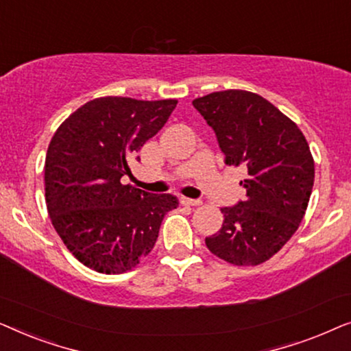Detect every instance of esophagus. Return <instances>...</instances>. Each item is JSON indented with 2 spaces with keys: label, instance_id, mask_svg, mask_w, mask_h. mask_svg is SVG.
Segmentation results:
<instances>
[{
  "label": "esophagus",
  "instance_id": "obj_1",
  "mask_svg": "<svg viewBox=\"0 0 351 351\" xmlns=\"http://www.w3.org/2000/svg\"><path fill=\"white\" fill-rule=\"evenodd\" d=\"M182 204H185V206H201V204H203V201H201V199L184 198V199H182Z\"/></svg>",
  "mask_w": 351,
  "mask_h": 351
}]
</instances>
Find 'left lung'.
I'll return each instance as SVG.
<instances>
[{
	"label": "left lung",
	"instance_id": "1",
	"mask_svg": "<svg viewBox=\"0 0 351 351\" xmlns=\"http://www.w3.org/2000/svg\"><path fill=\"white\" fill-rule=\"evenodd\" d=\"M193 107L214 129L228 166H244L246 199L223 208L222 228L206 238L214 256L238 267L261 265L297 232L308 206L315 161L299 126L262 95L210 93Z\"/></svg>",
	"mask_w": 351,
	"mask_h": 351
}]
</instances>
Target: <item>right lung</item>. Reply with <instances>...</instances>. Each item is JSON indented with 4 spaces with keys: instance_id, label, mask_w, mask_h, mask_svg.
<instances>
[{
    "instance_id": "1",
    "label": "right lung",
    "mask_w": 351,
    "mask_h": 351,
    "mask_svg": "<svg viewBox=\"0 0 351 351\" xmlns=\"http://www.w3.org/2000/svg\"><path fill=\"white\" fill-rule=\"evenodd\" d=\"M176 99L89 100L57 128L45 162L46 206L66 249L90 270L119 275L155 246L177 196L150 195L121 177L131 174L148 138L165 126Z\"/></svg>"
}]
</instances>
